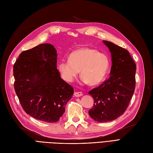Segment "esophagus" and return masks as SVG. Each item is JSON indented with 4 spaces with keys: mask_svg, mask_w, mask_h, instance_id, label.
<instances>
[{
    "mask_svg": "<svg viewBox=\"0 0 153 153\" xmlns=\"http://www.w3.org/2000/svg\"><path fill=\"white\" fill-rule=\"evenodd\" d=\"M74 95L76 97H79L82 95V93L81 91H76L74 93Z\"/></svg>",
    "mask_w": 153,
    "mask_h": 153,
    "instance_id": "1",
    "label": "esophagus"
}]
</instances>
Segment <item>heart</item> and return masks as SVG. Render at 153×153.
<instances>
[{
    "mask_svg": "<svg viewBox=\"0 0 153 153\" xmlns=\"http://www.w3.org/2000/svg\"><path fill=\"white\" fill-rule=\"evenodd\" d=\"M109 66V60L105 54L95 49L81 48L73 51L68 60L58 64V70L64 80L72 82L80 71L82 80L90 86L100 83Z\"/></svg>",
    "mask_w": 153,
    "mask_h": 153,
    "instance_id": "obj_1",
    "label": "heart"
}]
</instances>
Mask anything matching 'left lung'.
<instances>
[{
	"instance_id": "1",
	"label": "left lung",
	"mask_w": 153,
	"mask_h": 153,
	"mask_svg": "<svg viewBox=\"0 0 153 153\" xmlns=\"http://www.w3.org/2000/svg\"><path fill=\"white\" fill-rule=\"evenodd\" d=\"M111 53L110 77L89 91L94 104L88 111L92 119L100 123L116 120L128 107L135 88V63L129 51L114 43L103 41Z\"/></svg>"
}]
</instances>
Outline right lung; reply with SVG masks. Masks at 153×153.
<instances>
[{"instance_id":"add662e5","label":"right lung","mask_w":153,"mask_h":153,"mask_svg":"<svg viewBox=\"0 0 153 153\" xmlns=\"http://www.w3.org/2000/svg\"><path fill=\"white\" fill-rule=\"evenodd\" d=\"M57 54L50 44L23 51L13 65L14 87L27 114L38 120L56 123L65 112L74 88L56 68Z\"/></svg>"}]
</instances>
